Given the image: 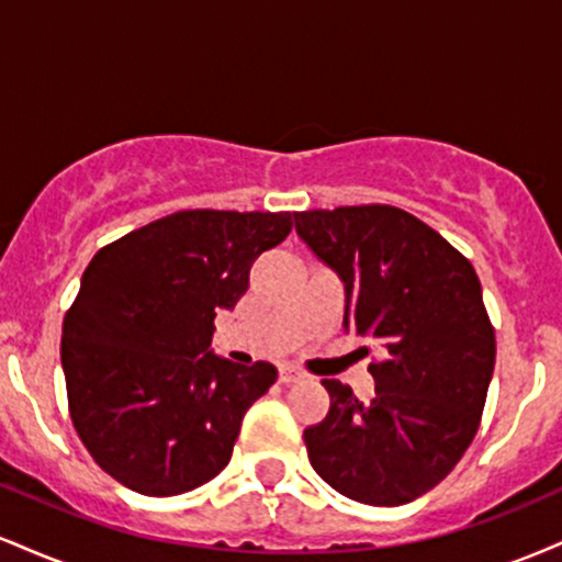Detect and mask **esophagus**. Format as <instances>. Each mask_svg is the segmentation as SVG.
<instances>
[{
	"mask_svg": "<svg viewBox=\"0 0 562 562\" xmlns=\"http://www.w3.org/2000/svg\"><path fill=\"white\" fill-rule=\"evenodd\" d=\"M301 378H303V372L299 370V367H293V364L280 367V383H299Z\"/></svg>",
	"mask_w": 562,
	"mask_h": 562,
	"instance_id": "obj_1",
	"label": "esophagus"
}]
</instances>
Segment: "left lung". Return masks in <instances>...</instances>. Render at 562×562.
Listing matches in <instances>:
<instances>
[{"instance_id": "8db88e82", "label": "left lung", "mask_w": 562, "mask_h": 562, "mask_svg": "<svg viewBox=\"0 0 562 562\" xmlns=\"http://www.w3.org/2000/svg\"><path fill=\"white\" fill-rule=\"evenodd\" d=\"M295 232L346 285V333L383 344L375 396L340 380L303 430L308 462L364 505H406L441 483L481 425L496 338L481 282L454 245L396 205L299 211Z\"/></svg>"}]
</instances>
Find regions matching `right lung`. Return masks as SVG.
I'll return each mask as SVG.
<instances>
[{"mask_svg":"<svg viewBox=\"0 0 562 562\" xmlns=\"http://www.w3.org/2000/svg\"><path fill=\"white\" fill-rule=\"evenodd\" d=\"M290 211H177L105 245L63 319L70 420L92 460L147 496L192 492L227 468L245 412L277 370L209 351L216 308L248 290Z\"/></svg>","mask_w":562,"mask_h":562,"instance_id":"add662e5","label":"right lung"}]
</instances>
